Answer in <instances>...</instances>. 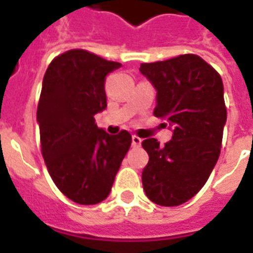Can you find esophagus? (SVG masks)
<instances>
[{
	"label": "esophagus",
	"mask_w": 253,
	"mask_h": 253,
	"mask_svg": "<svg viewBox=\"0 0 253 253\" xmlns=\"http://www.w3.org/2000/svg\"><path fill=\"white\" fill-rule=\"evenodd\" d=\"M131 143H132V146H141V143H142V139L139 137H137V135H132L131 137Z\"/></svg>",
	"instance_id": "1"
}]
</instances>
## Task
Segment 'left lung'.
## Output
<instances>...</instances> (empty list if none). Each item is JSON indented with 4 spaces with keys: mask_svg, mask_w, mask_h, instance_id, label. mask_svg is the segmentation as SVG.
<instances>
[{
    "mask_svg": "<svg viewBox=\"0 0 253 253\" xmlns=\"http://www.w3.org/2000/svg\"><path fill=\"white\" fill-rule=\"evenodd\" d=\"M139 72L157 90L154 115L173 132L164 146L156 138L142 142L149 154L143 190L156 205L179 206L205 186L219 157L226 123L222 80L194 54L142 63Z\"/></svg>",
    "mask_w": 253,
    "mask_h": 253,
    "instance_id": "left-lung-1",
    "label": "left lung"
}]
</instances>
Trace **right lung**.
<instances>
[{
  "instance_id": "add662e5",
  "label": "right lung",
  "mask_w": 253,
  "mask_h": 253,
  "mask_svg": "<svg viewBox=\"0 0 253 253\" xmlns=\"http://www.w3.org/2000/svg\"><path fill=\"white\" fill-rule=\"evenodd\" d=\"M122 65L85 50L57 57L46 70L38 125L47 169L63 195L80 205H96L110 195L131 135H110L94 123L107 108L105 77Z\"/></svg>"
}]
</instances>
